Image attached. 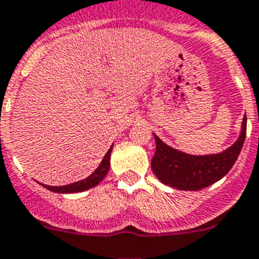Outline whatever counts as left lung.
Masks as SVG:
<instances>
[{
	"instance_id": "obj_1",
	"label": "left lung",
	"mask_w": 259,
	"mask_h": 259,
	"mask_svg": "<svg viewBox=\"0 0 259 259\" xmlns=\"http://www.w3.org/2000/svg\"><path fill=\"white\" fill-rule=\"evenodd\" d=\"M246 115L237 142L221 154L194 156L177 151L155 135L156 151L151 160L152 171L159 181L185 191H198L222 179L234 165L246 138Z\"/></svg>"
}]
</instances>
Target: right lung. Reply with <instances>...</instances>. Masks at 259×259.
Masks as SVG:
<instances>
[{
  "mask_svg": "<svg viewBox=\"0 0 259 259\" xmlns=\"http://www.w3.org/2000/svg\"><path fill=\"white\" fill-rule=\"evenodd\" d=\"M111 151H112V147L109 148L108 152L105 154L103 162L100 163V165L95 169V172H92L87 179H82V181H78L76 183H72V185L67 186H59V187H55V186H44L45 188H48L49 191L53 192H60V194H72V192H80L85 191V190H90V188L95 187L100 183L104 177L107 175L109 169V158H111Z\"/></svg>",
  "mask_w": 259,
  "mask_h": 259,
  "instance_id": "right-lung-1",
  "label": "right lung"
}]
</instances>
